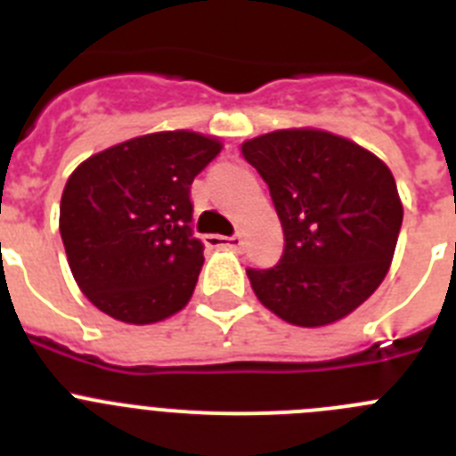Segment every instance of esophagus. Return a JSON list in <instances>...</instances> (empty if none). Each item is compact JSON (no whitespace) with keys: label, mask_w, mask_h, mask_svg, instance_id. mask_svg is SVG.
<instances>
[{"label":"esophagus","mask_w":456,"mask_h":456,"mask_svg":"<svg viewBox=\"0 0 456 456\" xmlns=\"http://www.w3.org/2000/svg\"><path fill=\"white\" fill-rule=\"evenodd\" d=\"M205 244L208 247H228V248H241V237L232 235V237H221V235H208L205 237Z\"/></svg>","instance_id":"esophagus-1"}]
</instances>
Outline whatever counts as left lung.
<instances>
[{
  "mask_svg": "<svg viewBox=\"0 0 456 456\" xmlns=\"http://www.w3.org/2000/svg\"><path fill=\"white\" fill-rule=\"evenodd\" d=\"M241 155L267 183L285 235L276 267L247 269L260 304L308 329L347 317L393 263L404 209L390 168L313 127L244 141Z\"/></svg>",
  "mask_w": 456,
  "mask_h": 456,
  "instance_id": "obj_1",
  "label": "left lung"
}]
</instances>
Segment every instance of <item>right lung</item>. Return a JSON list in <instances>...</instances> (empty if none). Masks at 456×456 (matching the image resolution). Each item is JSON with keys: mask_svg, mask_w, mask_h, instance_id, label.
I'll list each match as a JSON object with an SVG mask.
<instances>
[{"mask_svg": "<svg viewBox=\"0 0 456 456\" xmlns=\"http://www.w3.org/2000/svg\"><path fill=\"white\" fill-rule=\"evenodd\" d=\"M221 148L199 132H155L72 171L59 231L72 276L95 308L125 324H155L187 305L205 260L189 225V189Z\"/></svg>", "mask_w": 456, "mask_h": 456, "instance_id": "right-lung-1", "label": "right lung"}]
</instances>
